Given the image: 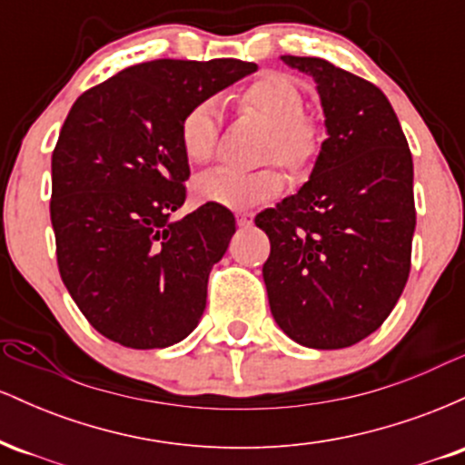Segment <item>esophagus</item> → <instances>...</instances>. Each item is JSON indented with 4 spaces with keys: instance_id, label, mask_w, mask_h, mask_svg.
I'll return each mask as SVG.
<instances>
[{
    "instance_id": "1",
    "label": "esophagus",
    "mask_w": 465,
    "mask_h": 465,
    "mask_svg": "<svg viewBox=\"0 0 465 465\" xmlns=\"http://www.w3.org/2000/svg\"><path fill=\"white\" fill-rule=\"evenodd\" d=\"M236 221L240 227H251L253 225V212H238Z\"/></svg>"
}]
</instances>
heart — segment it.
Wrapping results in <instances>:
<instances>
[{"label":"heart","instance_id":"b5f03b06","mask_svg":"<svg viewBox=\"0 0 465 465\" xmlns=\"http://www.w3.org/2000/svg\"><path fill=\"white\" fill-rule=\"evenodd\" d=\"M244 106L258 114L273 129L269 140V154L288 168H300L312 157L314 135L303 124V95L292 78L284 74H269L251 83L242 94ZM221 104L216 98L196 103L181 120V148L190 162L203 163L214 154ZM194 194L201 201L229 210H247L266 199H273L284 188L280 170L258 168L242 170L232 165L201 173L194 179Z\"/></svg>","mask_w":465,"mask_h":465}]
</instances>
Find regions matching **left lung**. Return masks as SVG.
Returning <instances> with one entry per match:
<instances>
[{"label":"left lung","mask_w":465,"mask_h":465,"mask_svg":"<svg viewBox=\"0 0 465 465\" xmlns=\"http://www.w3.org/2000/svg\"><path fill=\"white\" fill-rule=\"evenodd\" d=\"M282 61L312 76L328 137L300 192L255 216L271 240L269 306L303 348H350L381 328L407 284L413 159L376 84L325 58Z\"/></svg>","instance_id":"8db88e82"}]
</instances>
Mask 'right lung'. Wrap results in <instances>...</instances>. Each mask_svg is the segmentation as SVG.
I'll return each instance as SVG.
<instances>
[{"label":"right lung","instance_id":"add662e5","mask_svg":"<svg viewBox=\"0 0 465 465\" xmlns=\"http://www.w3.org/2000/svg\"><path fill=\"white\" fill-rule=\"evenodd\" d=\"M255 69L236 58L140 63L84 92L67 114L52 153L58 271L106 339L168 348L199 325L207 277L236 218L214 203L170 218L190 177L181 120Z\"/></svg>","mask_w":465,"mask_h":465}]
</instances>
